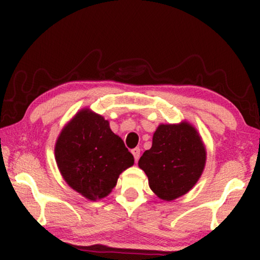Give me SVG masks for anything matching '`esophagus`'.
Returning <instances> with one entry per match:
<instances>
[{
	"label": "esophagus",
	"mask_w": 260,
	"mask_h": 260,
	"mask_svg": "<svg viewBox=\"0 0 260 260\" xmlns=\"http://www.w3.org/2000/svg\"><path fill=\"white\" fill-rule=\"evenodd\" d=\"M132 153H133L135 161L138 162L139 158H140V148H134V149H132Z\"/></svg>",
	"instance_id": "esophagus-1"
}]
</instances>
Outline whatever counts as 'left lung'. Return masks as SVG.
I'll use <instances>...</instances> for the list:
<instances>
[{
  "mask_svg": "<svg viewBox=\"0 0 260 260\" xmlns=\"http://www.w3.org/2000/svg\"><path fill=\"white\" fill-rule=\"evenodd\" d=\"M206 151L197 131L187 122L160 125L152 147L139 160L151 190L161 200L172 201L193 187L204 170Z\"/></svg>",
  "mask_w": 260,
  "mask_h": 260,
  "instance_id": "left-lung-1",
  "label": "left lung"
}]
</instances>
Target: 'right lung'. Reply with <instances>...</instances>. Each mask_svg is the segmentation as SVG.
Listing matches in <instances>:
<instances>
[{
    "label": "right lung",
    "mask_w": 260,
    "mask_h": 260,
    "mask_svg": "<svg viewBox=\"0 0 260 260\" xmlns=\"http://www.w3.org/2000/svg\"><path fill=\"white\" fill-rule=\"evenodd\" d=\"M55 156L69 186L91 201L108 196L119 174L134 164L133 155L110 129L109 121L87 109L61 131Z\"/></svg>",
    "instance_id": "obj_1"
}]
</instances>
